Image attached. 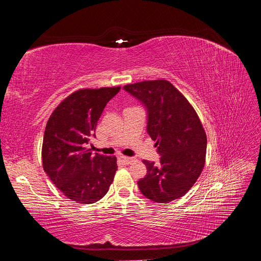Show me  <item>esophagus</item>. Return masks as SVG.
Listing matches in <instances>:
<instances>
[{"instance_id": "34e87169", "label": "esophagus", "mask_w": 261, "mask_h": 261, "mask_svg": "<svg viewBox=\"0 0 261 261\" xmlns=\"http://www.w3.org/2000/svg\"><path fill=\"white\" fill-rule=\"evenodd\" d=\"M121 160H122L124 163H126V164H130L132 162L135 161V159H134V158H130V156H124V155H122V156H121Z\"/></svg>"}]
</instances>
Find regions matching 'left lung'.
<instances>
[{
	"label": "left lung",
	"mask_w": 261,
	"mask_h": 261,
	"mask_svg": "<svg viewBox=\"0 0 261 261\" xmlns=\"http://www.w3.org/2000/svg\"><path fill=\"white\" fill-rule=\"evenodd\" d=\"M147 110V133L160 162L144 160L147 174L138 180L148 199L168 203L193 187L204 167L206 133L188 100L170 82L146 81L123 87Z\"/></svg>",
	"instance_id": "obj_1"
}]
</instances>
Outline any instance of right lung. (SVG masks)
Returning <instances> with one entry per match:
<instances>
[{
	"label": "right lung",
	"mask_w": 261,
	"mask_h": 261,
	"mask_svg": "<svg viewBox=\"0 0 261 261\" xmlns=\"http://www.w3.org/2000/svg\"><path fill=\"white\" fill-rule=\"evenodd\" d=\"M121 87L81 89L63 100L45 126L43 170L68 199L80 203L100 200L114 179L116 158L92 154L98 120Z\"/></svg>",
	"instance_id": "right-lung-1"
}]
</instances>
